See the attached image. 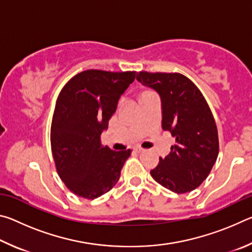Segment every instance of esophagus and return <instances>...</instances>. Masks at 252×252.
<instances>
[{
    "label": "esophagus",
    "instance_id": "34e87169",
    "mask_svg": "<svg viewBox=\"0 0 252 252\" xmlns=\"http://www.w3.org/2000/svg\"><path fill=\"white\" fill-rule=\"evenodd\" d=\"M134 150H135L136 152H138V153H141V152H143V151H144L143 149H141V148H135Z\"/></svg>",
    "mask_w": 252,
    "mask_h": 252
}]
</instances>
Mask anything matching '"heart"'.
I'll return each instance as SVG.
<instances>
[{
  "label": "heart",
  "mask_w": 252,
  "mask_h": 252,
  "mask_svg": "<svg viewBox=\"0 0 252 252\" xmlns=\"http://www.w3.org/2000/svg\"><path fill=\"white\" fill-rule=\"evenodd\" d=\"M147 93H150V92H149V91H146V92H143V93H142V94H141V95H143V94H147Z\"/></svg>",
  "instance_id": "heart-1"
}]
</instances>
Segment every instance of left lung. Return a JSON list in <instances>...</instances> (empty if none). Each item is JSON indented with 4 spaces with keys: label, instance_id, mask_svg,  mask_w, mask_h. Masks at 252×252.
Instances as JSON below:
<instances>
[{
    "label": "left lung",
    "instance_id": "1",
    "mask_svg": "<svg viewBox=\"0 0 252 252\" xmlns=\"http://www.w3.org/2000/svg\"><path fill=\"white\" fill-rule=\"evenodd\" d=\"M136 80L160 95L162 129L176 138L171 152L160 158L151 176L173 192H190L206 180L219 153L211 110L195 84L180 73L142 71Z\"/></svg>",
    "mask_w": 252,
    "mask_h": 252
}]
</instances>
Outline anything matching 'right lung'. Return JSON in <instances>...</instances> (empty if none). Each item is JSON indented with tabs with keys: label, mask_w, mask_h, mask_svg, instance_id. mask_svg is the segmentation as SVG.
Wrapping results in <instances>:
<instances>
[{
	"label": "right lung",
	"mask_w": 252,
	"mask_h": 252,
	"mask_svg": "<svg viewBox=\"0 0 252 252\" xmlns=\"http://www.w3.org/2000/svg\"><path fill=\"white\" fill-rule=\"evenodd\" d=\"M135 72L87 70L60 92L51 126L55 167L67 189L93 200L116 186L131 150L113 151L101 144L118 101Z\"/></svg>",
	"instance_id": "add662e5"
}]
</instances>
